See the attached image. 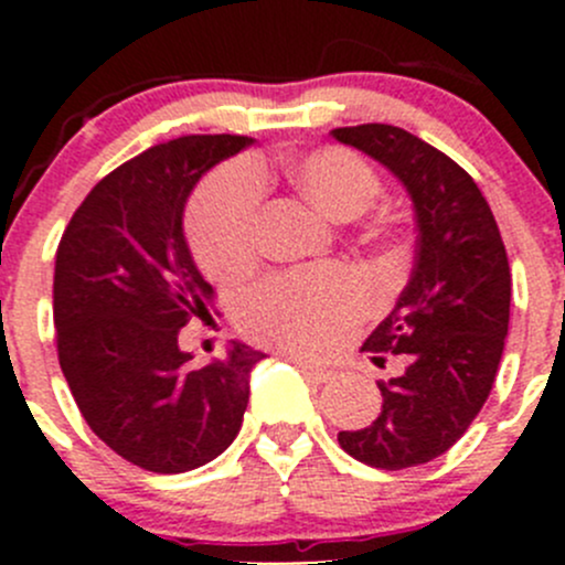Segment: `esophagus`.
<instances>
[{"instance_id": "1", "label": "esophagus", "mask_w": 565, "mask_h": 565, "mask_svg": "<svg viewBox=\"0 0 565 565\" xmlns=\"http://www.w3.org/2000/svg\"><path fill=\"white\" fill-rule=\"evenodd\" d=\"M295 366L300 369V372L306 374L309 380H315V383H328V380H333V372L324 366H317V363H309V361H300V358H295Z\"/></svg>"}]
</instances>
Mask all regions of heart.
<instances>
[{"instance_id": "heart-1", "label": "heart", "mask_w": 565, "mask_h": 565, "mask_svg": "<svg viewBox=\"0 0 565 565\" xmlns=\"http://www.w3.org/2000/svg\"><path fill=\"white\" fill-rule=\"evenodd\" d=\"M289 182L322 215L352 221L380 193L374 169L344 147H317L284 167ZM262 182L248 163H230L199 185L188 207V241L207 276L232 281L256 259V210ZM369 309V292L344 267H309L267 278L237 303V322L248 339L298 355L333 350Z\"/></svg>"}]
</instances>
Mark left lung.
<instances>
[{
  "label": "left lung",
  "instance_id": "left-lung-1",
  "mask_svg": "<svg viewBox=\"0 0 565 565\" xmlns=\"http://www.w3.org/2000/svg\"><path fill=\"white\" fill-rule=\"evenodd\" d=\"M330 136L383 163L413 202V276L363 341L372 361L393 352L404 355L407 369L377 383L383 409L372 426L339 431L350 457L404 470L446 454L492 391L509 335V256L483 193L440 150L380 122L335 128Z\"/></svg>",
  "mask_w": 565,
  "mask_h": 565
}]
</instances>
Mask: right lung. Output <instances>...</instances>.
<instances>
[{
  "instance_id": "1",
  "label": "right lung",
  "mask_w": 565,
  "mask_h": 565,
  "mask_svg": "<svg viewBox=\"0 0 565 565\" xmlns=\"http://www.w3.org/2000/svg\"><path fill=\"white\" fill-rule=\"evenodd\" d=\"M248 136H182L104 177L73 213L54 267L60 366L89 429L150 472H185L226 451L265 352L232 341L193 366L177 339L207 311L182 232L191 191Z\"/></svg>"
}]
</instances>
